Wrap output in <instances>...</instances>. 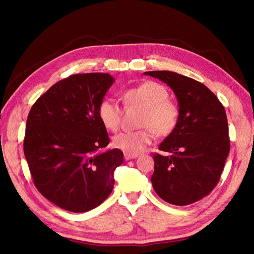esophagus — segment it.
<instances>
[{"mask_svg": "<svg viewBox=\"0 0 254 254\" xmlns=\"http://www.w3.org/2000/svg\"><path fill=\"white\" fill-rule=\"evenodd\" d=\"M138 157V154H130V153H127V152H125V160L126 161H128L130 159H135Z\"/></svg>", "mask_w": 254, "mask_h": 254, "instance_id": "obj_1", "label": "esophagus"}]
</instances>
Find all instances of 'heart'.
<instances>
[{
  "label": "heart",
  "instance_id": "heart-1",
  "mask_svg": "<svg viewBox=\"0 0 254 254\" xmlns=\"http://www.w3.org/2000/svg\"><path fill=\"white\" fill-rule=\"evenodd\" d=\"M166 87L153 81L129 88L123 93L127 108L141 110L135 131L120 133L113 138V145L130 154H138L149 145L153 131L159 136L171 134L179 124L180 108L169 100ZM97 116L108 130H116L120 125L121 108L112 100H104L97 108Z\"/></svg>",
  "mask_w": 254,
  "mask_h": 254
}]
</instances>
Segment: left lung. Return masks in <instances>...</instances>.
Returning a JSON list of instances; mask_svg holds the SVG:
<instances>
[{
	"label": "left lung",
	"mask_w": 254,
	"mask_h": 254,
	"mask_svg": "<svg viewBox=\"0 0 254 254\" xmlns=\"http://www.w3.org/2000/svg\"><path fill=\"white\" fill-rule=\"evenodd\" d=\"M166 83L178 98L179 124L159 146L171 156L153 153L156 193L168 203L188 205L218 184L230 149L223 105L202 83L168 70L146 71Z\"/></svg>",
	"instance_id": "obj_1"
}]
</instances>
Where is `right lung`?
<instances>
[{"instance_id": "obj_1", "label": "right lung", "mask_w": 254, "mask_h": 254, "mask_svg": "<svg viewBox=\"0 0 254 254\" xmlns=\"http://www.w3.org/2000/svg\"><path fill=\"white\" fill-rule=\"evenodd\" d=\"M113 83L108 73L69 75L54 84L29 112L24 152L33 183L65 211H90L113 190L124 153L118 148L100 150L110 139L97 116Z\"/></svg>"}]
</instances>
